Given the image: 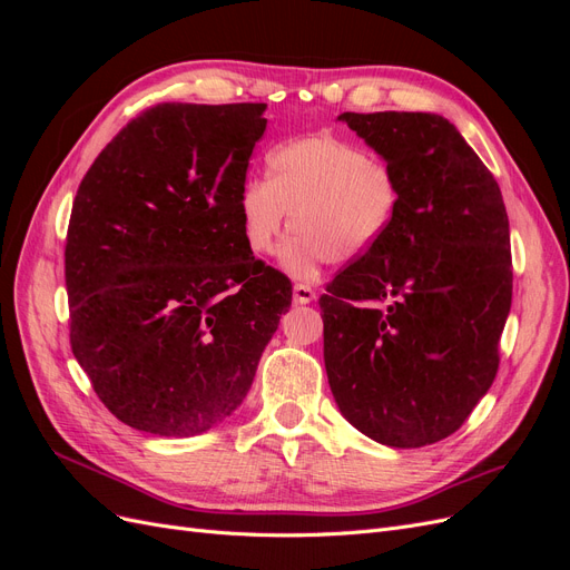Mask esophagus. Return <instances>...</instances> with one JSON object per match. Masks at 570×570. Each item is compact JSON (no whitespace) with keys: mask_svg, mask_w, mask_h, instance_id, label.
Returning a JSON list of instances; mask_svg holds the SVG:
<instances>
[{"mask_svg":"<svg viewBox=\"0 0 570 570\" xmlns=\"http://www.w3.org/2000/svg\"><path fill=\"white\" fill-rule=\"evenodd\" d=\"M295 304H312L316 302V292L308 285H295Z\"/></svg>","mask_w":570,"mask_h":570,"instance_id":"obj_1","label":"esophagus"}]
</instances>
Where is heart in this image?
Listing matches in <instances>:
<instances>
[{
	"instance_id": "1",
	"label": "heart",
	"mask_w": 570,
	"mask_h": 570,
	"mask_svg": "<svg viewBox=\"0 0 570 570\" xmlns=\"http://www.w3.org/2000/svg\"><path fill=\"white\" fill-rule=\"evenodd\" d=\"M402 187L394 168L368 157L344 137L318 132L268 151L264 180H252L237 199L245 245L268 256L287 226L281 268L312 281L327 264H352L368 254L400 214Z\"/></svg>"
}]
</instances>
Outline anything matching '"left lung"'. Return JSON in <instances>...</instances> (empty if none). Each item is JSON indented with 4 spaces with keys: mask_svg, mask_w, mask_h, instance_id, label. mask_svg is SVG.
I'll return each mask as SVG.
<instances>
[{
    "mask_svg": "<svg viewBox=\"0 0 570 570\" xmlns=\"http://www.w3.org/2000/svg\"><path fill=\"white\" fill-rule=\"evenodd\" d=\"M337 120L394 168L402 206L318 302L327 383L356 430L413 450L456 433L497 375L513 281L507 206L444 116Z\"/></svg>",
    "mask_w": 570,
    "mask_h": 570,
    "instance_id": "obj_1",
    "label": "left lung"
}]
</instances>
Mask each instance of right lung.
Here are the masks:
<instances>
[{"mask_svg": "<svg viewBox=\"0 0 570 570\" xmlns=\"http://www.w3.org/2000/svg\"><path fill=\"white\" fill-rule=\"evenodd\" d=\"M266 105H159L82 178L66 237L71 347L118 421L193 438L245 402L292 285L237 199Z\"/></svg>", "mask_w": 570, "mask_h": 570, "instance_id": "1", "label": "right lung"}]
</instances>
